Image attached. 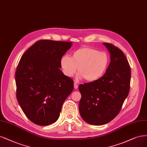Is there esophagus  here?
I'll list each match as a JSON object with an SVG mask.
<instances>
[{"label": "esophagus", "instance_id": "obj_1", "mask_svg": "<svg viewBox=\"0 0 147 147\" xmlns=\"http://www.w3.org/2000/svg\"><path fill=\"white\" fill-rule=\"evenodd\" d=\"M78 88V84H77V83L75 82V83H74V88H75V89H77Z\"/></svg>", "mask_w": 147, "mask_h": 147}]
</instances>
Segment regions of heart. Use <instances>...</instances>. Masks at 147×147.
Returning a JSON list of instances; mask_svg holds the SVG:
<instances>
[{
    "mask_svg": "<svg viewBox=\"0 0 147 147\" xmlns=\"http://www.w3.org/2000/svg\"><path fill=\"white\" fill-rule=\"evenodd\" d=\"M109 57L105 52L90 47H83L75 51L71 58L64 56L60 60V65L64 74L72 77L77 72L79 78H84L88 82L99 79L107 69Z\"/></svg>",
    "mask_w": 147,
    "mask_h": 147,
    "instance_id": "obj_1",
    "label": "heart"
}]
</instances>
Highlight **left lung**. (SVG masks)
I'll return each mask as SVG.
<instances>
[{"label": "left lung", "mask_w": 147, "mask_h": 147, "mask_svg": "<svg viewBox=\"0 0 147 147\" xmlns=\"http://www.w3.org/2000/svg\"><path fill=\"white\" fill-rule=\"evenodd\" d=\"M103 44L110 53L111 63L103 76L80 84V113L87 123L102 125L120 113L130 89L131 68L123 52L112 44Z\"/></svg>", "instance_id": "1"}]
</instances>
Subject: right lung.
Instances as JSON below:
<instances>
[{"label": "right lung", "instance_id": "add662e5", "mask_svg": "<svg viewBox=\"0 0 147 147\" xmlns=\"http://www.w3.org/2000/svg\"><path fill=\"white\" fill-rule=\"evenodd\" d=\"M71 42L39 40L25 52L15 74L16 97L27 118L35 124H52L74 89V81L60 70V60Z\"/></svg>", "mask_w": 147, "mask_h": 147}]
</instances>
